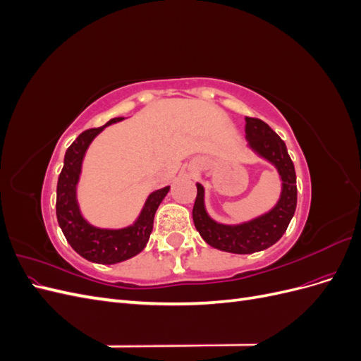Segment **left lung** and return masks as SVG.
<instances>
[{"label":"left lung","mask_w":361,"mask_h":361,"mask_svg":"<svg viewBox=\"0 0 361 361\" xmlns=\"http://www.w3.org/2000/svg\"><path fill=\"white\" fill-rule=\"evenodd\" d=\"M247 146L255 154L276 167L281 191L277 203L269 211L239 224L218 223L207 214L204 188L197 185V197L192 207V220L200 236L211 247L235 255H251L274 245L286 232L297 209V174L285 141L260 118L245 117Z\"/></svg>","instance_id":"left-lung-1"}]
</instances>
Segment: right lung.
Wrapping results in <instances>:
<instances>
[{
    "label": "right lung",
    "mask_w": 361,
    "mask_h": 361,
    "mask_svg": "<svg viewBox=\"0 0 361 361\" xmlns=\"http://www.w3.org/2000/svg\"><path fill=\"white\" fill-rule=\"evenodd\" d=\"M123 118H111L101 128L87 129L80 134L66 150L57 183V220L64 238L81 257L102 265L118 264L145 250L154 228L155 212L170 191V187H164L150 192L137 220L122 228L97 227L84 218L76 197V190H78L85 152L106 126L122 122Z\"/></svg>",
    "instance_id": "right-lung-1"
}]
</instances>
